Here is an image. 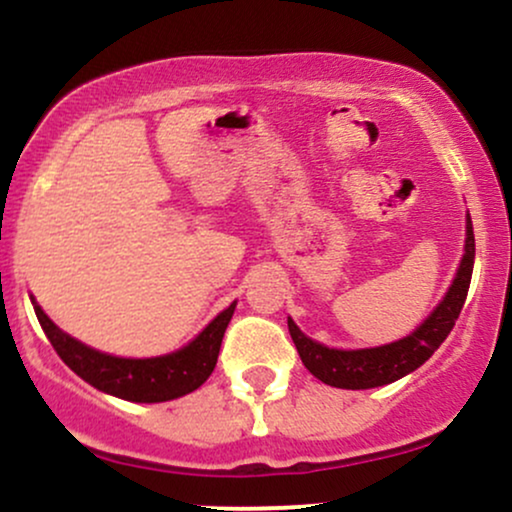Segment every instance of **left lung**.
<instances>
[{
	"mask_svg": "<svg viewBox=\"0 0 512 512\" xmlns=\"http://www.w3.org/2000/svg\"><path fill=\"white\" fill-rule=\"evenodd\" d=\"M472 269L474 231L472 219L467 216V245H464V257L460 269H457L455 281H452L443 303L428 315V320L419 330L411 332L409 337L399 339V342L375 346V349L342 351L327 349V346L305 337L296 327V322L289 317V332L303 366L325 385L342 387V390H368V387L390 385L404 378L411 370L424 366L428 358L433 356V351L445 342L452 327H455V320L462 313L464 298H467L469 281H472Z\"/></svg>",
	"mask_w": 512,
	"mask_h": 512,
	"instance_id": "left-lung-1",
	"label": "left lung"
}]
</instances>
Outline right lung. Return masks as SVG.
Instances as JSON below:
<instances>
[{"mask_svg": "<svg viewBox=\"0 0 512 512\" xmlns=\"http://www.w3.org/2000/svg\"><path fill=\"white\" fill-rule=\"evenodd\" d=\"M33 310L57 356L88 385L108 392V395L127 399V402H168V399L197 390L209 378L216 366V358H219L223 332L231 322L236 303L216 315L195 342L175 354L158 358H117L101 354V351L64 334L35 301Z\"/></svg>", "mask_w": 512, "mask_h": 512, "instance_id": "obj_1", "label": "right lung"}]
</instances>
